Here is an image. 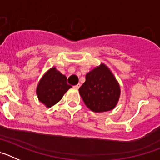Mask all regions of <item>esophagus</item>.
Listing matches in <instances>:
<instances>
[{
    "mask_svg": "<svg viewBox=\"0 0 160 160\" xmlns=\"http://www.w3.org/2000/svg\"><path fill=\"white\" fill-rule=\"evenodd\" d=\"M79 87H80V84H78L76 86H73V88L75 89V90H78Z\"/></svg>",
    "mask_w": 160,
    "mask_h": 160,
    "instance_id": "34e87169",
    "label": "esophagus"
}]
</instances>
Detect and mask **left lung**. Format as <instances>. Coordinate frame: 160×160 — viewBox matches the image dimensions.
<instances>
[{"label":"left lung","instance_id":"1","mask_svg":"<svg viewBox=\"0 0 160 160\" xmlns=\"http://www.w3.org/2000/svg\"><path fill=\"white\" fill-rule=\"evenodd\" d=\"M79 94L90 110L95 113L111 111L120 97V86L111 70L101 63L86 75Z\"/></svg>","mask_w":160,"mask_h":160}]
</instances>
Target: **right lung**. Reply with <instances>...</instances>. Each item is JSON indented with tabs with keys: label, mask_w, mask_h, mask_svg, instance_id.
<instances>
[{
	"label": "right lung",
	"mask_w": 160,
	"mask_h": 160,
	"mask_svg": "<svg viewBox=\"0 0 160 160\" xmlns=\"http://www.w3.org/2000/svg\"><path fill=\"white\" fill-rule=\"evenodd\" d=\"M71 86L66 82V77L56 67L50 68L44 73L37 86L38 100L46 107H51L58 102Z\"/></svg>",
	"instance_id": "add662e5"
}]
</instances>
